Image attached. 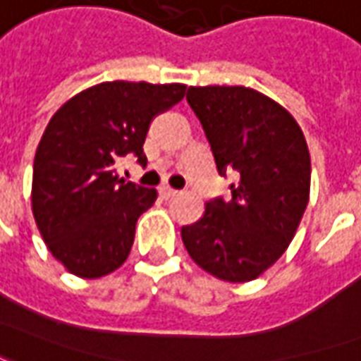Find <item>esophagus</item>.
<instances>
[{
    "label": "esophagus",
    "mask_w": 361,
    "mask_h": 361,
    "mask_svg": "<svg viewBox=\"0 0 361 361\" xmlns=\"http://www.w3.org/2000/svg\"><path fill=\"white\" fill-rule=\"evenodd\" d=\"M176 195H178V191H176V189L168 188V185L160 188V197H162V199H173Z\"/></svg>",
    "instance_id": "34e87169"
}]
</instances>
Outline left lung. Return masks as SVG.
<instances>
[{
	"label": "left lung",
	"instance_id": "8db88e82",
	"mask_svg": "<svg viewBox=\"0 0 361 361\" xmlns=\"http://www.w3.org/2000/svg\"><path fill=\"white\" fill-rule=\"evenodd\" d=\"M219 173L238 172L232 199L204 204L181 228L189 257L226 282L261 276L286 251L310 203L311 160L294 116L247 87H189Z\"/></svg>",
	"mask_w": 361,
	"mask_h": 361
}]
</instances>
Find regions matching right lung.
<instances>
[{
  "mask_svg": "<svg viewBox=\"0 0 361 361\" xmlns=\"http://www.w3.org/2000/svg\"><path fill=\"white\" fill-rule=\"evenodd\" d=\"M185 85L108 81L81 90L54 116L38 142L32 214L54 257L79 279H100L123 265L135 224L157 189L119 180L116 164L135 154L158 114L185 94Z\"/></svg>",
  "mask_w": 361,
  "mask_h": 361,
  "instance_id": "right-lung-1",
  "label": "right lung"
}]
</instances>
